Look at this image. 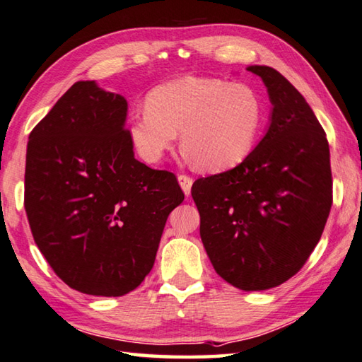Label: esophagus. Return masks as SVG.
<instances>
[{
    "instance_id": "obj_1",
    "label": "esophagus",
    "mask_w": 362,
    "mask_h": 362,
    "mask_svg": "<svg viewBox=\"0 0 362 362\" xmlns=\"http://www.w3.org/2000/svg\"><path fill=\"white\" fill-rule=\"evenodd\" d=\"M177 179H179V183H180V187L183 189V193L188 196L191 193V185H193V177H189L187 174H180L179 177H177Z\"/></svg>"
}]
</instances>
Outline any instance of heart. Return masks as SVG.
<instances>
[{
	"mask_svg": "<svg viewBox=\"0 0 362 362\" xmlns=\"http://www.w3.org/2000/svg\"><path fill=\"white\" fill-rule=\"evenodd\" d=\"M264 103L246 83L183 76L148 92L127 133L141 158L157 163L180 132L182 146L201 171L218 173L242 163L256 146Z\"/></svg>",
	"mask_w": 362,
	"mask_h": 362,
	"instance_id": "1",
	"label": "heart"
}]
</instances>
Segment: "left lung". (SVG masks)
I'll list each match as a JSON object with an SVG mask.
<instances>
[{
    "mask_svg": "<svg viewBox=\"0 0 362 362\" xmlns=\"http://www.w3.org/2000/svg\"><path fill=\"white\" fill-rule=\"evenodd\" d=\"M247 70L270 95L268 132L238 166L197 179L191 196L215 272L251 292L281 286L306 264L329 215L332 177L327 133L304 97L278 70Z\"/></svg>",
    "mask_w": 362,
    "mask_h": 362,
    "instance_id": "left-lung-1",
    "label": "left lung"
}]
</instances>
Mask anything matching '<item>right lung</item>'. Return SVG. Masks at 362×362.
I'll use <instances>...</instances> for the list:
<instances>
[{"instance_id": "right-lung-1", "label": "right lung", "mask_w": 362, "mask_h": 362, "mask_svg": "<svg viewBox=\"0 0 362 362\" xmlns=\"http://www.w3.org/2000/svg\"><path fill=\"white\" fill-rule=\"evenodd\" d=\"M127 100L78 81L30 133L25 210L53 272L78 292L122 296L151 273L177 177L134 158Z\"/></svg>"}]
</instances>
